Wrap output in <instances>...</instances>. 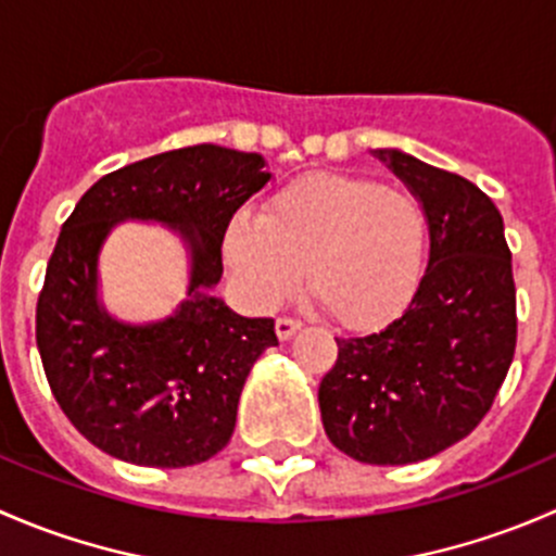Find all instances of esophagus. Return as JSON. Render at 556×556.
<instances>
[{
	"label": "esophagus",
	"mask_w": 556,
	"mask_h": 556,
	"mask_svg": "<svg viewBox=\"0 0 556 556\" xmlns=\"http://www.w3.org/2000/svg\"><path fill=\"white\" fill-rule=\"evenodd\" d=\"M274 328H277V336L282 341H288L290 336H295L301 330V323L299 319H293V317H279L277 319V325H274Z\"/></svg>",
	"instance_id": "obj_1"
}]
</instances>
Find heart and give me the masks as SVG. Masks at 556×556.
<instances>
[{"label": "heart", "instance_id": "obj_1", "mask_svg": "<svg viewBox=\"0 0 556 556\" xmlns=\"http://www.w3.org/2000/svg\"><path fill=\"white\" fill-rule=\"evenodd\" d=\"M428 217L408 190L346 174H312L277 190L266 215L237 212L223 263L250 309L271 312L309 277L346 328H377L412 301L425 266Z\"/></svg>", "mask_w": 556, "mask_h": 556}]
</instances>
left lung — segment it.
I'll return each mask as SVG.
<instances>
[{
    "label": "left lung",
    "mask_w": 556,
    "mask_h": 556,
    "mask_svg": "<svg viewBox=\"0 0 556 556\" xmlns=\"http://www.w3.org/2000/svg\"><path fill=\"white\" fill-rule=\"evenodd\" d=\"M374 155L422 204L428 268L401 317L336 339L339 357L317 397L336 450L406 465L450 450L490 412L517 350V288L490 195L403 150Z\"/></svg>",
    "instance_id": "1"
}]
</instances>
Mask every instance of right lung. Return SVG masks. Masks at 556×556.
Wrapping results in <instances>:
<instances>
[{
  "instance_id": "right-lung-1",
  "label": "right lung",
  "mask_w": 556,
  "mask_h": 556,
  "mask_svg": "<svg viewBox=\"0 0 556 556\" xmlns=\"http://www.w3.org/2000/svg\"><path fill=\"white\" fill-rule=\"evenodd\" d=\"M271 179L257 153L195 144L104 174L61 226L37 301V350L70 422L93 446L148 468H185L231 441L250 368L277 346L274 319L215 295L223 231ZM126 219L178 233L191 261L169 318L123 324L98 299V255Z\"/></svg>"
}]
</instances>
